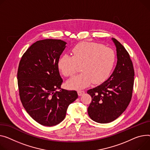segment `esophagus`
I'll list each match as a JSON object with an SVG mask.
<instances>
[{"label":"esophagus","instance_id":"1","mask_svg":"<svg viewBox=\"0 0 150 150\" xmlns=\"http://www.w3.org/2000/svg\"><path fill=\"white\" fill-rule=\"evenodd\" d=\"M84 93H85V92H84V91H78V96H82V95H84Z\"/></svg>","mask_w":150,"mask_h":150}]
</instances>
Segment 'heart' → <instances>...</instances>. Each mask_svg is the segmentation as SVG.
Masks as SVG:
<instances>
[{
	"label": "heart",
	"mask_w": 150,
	"mask_h": 150,
	"mask_svg": "<svg viewBox=\"0 0 150 150\" xmlns=\"http://www.w3.org/2000/svg\"><path fill=\"white\" fill-rule=\"evenodd\" d=\"M72 56L63 55L59 58L58 67L65 76H72L76 71L77 65H81V74L67 82V86L74 89H83L92 82L99 84L108 77L115 62L113 50L104 45L83 42L72 49Z\"/></svg>",
	"instance_id": "heart-1"
}]
</instances>
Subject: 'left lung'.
Returning <instances> with one entry per match:
<instances>
[{"label":"left lung","instance_id":"left-lung-1","mask_svg":"<svg viewBox=\"0 0 150 150\" xmlns=\"http://www.w3.org/2000/svg\"><path fill=\"white\" fill-rule=\"evenodd\" d=\"M112 40L117 55L114 71L105 81L87 92L92 97L87 109L88 116L101 124L115 121L125 110L131 101L134 84V72L130 57L116 39Z\"/></svg>","mask_w":150,"mask_h":150}]
</instances>
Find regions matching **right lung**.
Masks as SVG:
<instances>
[{"mask_svg": "<svg viewBox=\"0 0 150 150\" xmlns=\"http://www.w3.org/2000/svg\"><path fill=\"white\" fill-rule=\"evenodd\" d=\"M66 44L62 40L37 41L27 49L19 63L17 79L21 102L30 116L44 126L62 122L68 106L78 98L75 91L61 88L63 79L58 62Z\"/></svg>", "mask_w": 150, "mask_h": 150, "instance_id": "add662e5", "label": "right lung"}]
</instances>
